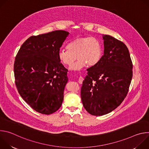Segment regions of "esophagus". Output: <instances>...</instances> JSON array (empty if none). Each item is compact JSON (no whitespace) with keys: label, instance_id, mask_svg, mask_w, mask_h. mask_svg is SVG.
Segmentation results:
<instances>
[{"label":"esophagus","instance_id":"1","mask_svg":"<svg viewBox=\"0 0 149 149\" xmlns=\"http://www.w3.org/2000/svg\"><path fill=\"white\" fill-rule=\"evenodd\" d=\"M83 80H84V78H83L82 77H79V79H78V82L81 84H82Z\"/></svg>","mask_w":149,"mask_h":149}]
</instances>
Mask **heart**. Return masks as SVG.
<instances>
[{"label": "heart", "instance_id": "obj_1", "mask_svg": "<svg viewBox=\"0 0 149 149\" xmlns=\"http://www.w3.org/2000/svg\"><path fill=\"white\" fill-rule=\"evenodd\" d=\"M67 48L59 51L58 58L63 65L70 67L77 57L78 60L70 67L72 70L79 71L87 65L95 66L102 56V44L95 37H77L69 42Z\"/></svg>", "mask_w": 149, "mask_h": 149}]
</instances>
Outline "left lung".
Wrapping results in <instances>:
<instances>
[{
  "label": "left lung",
  "mask_w": 149,
  "mask_h": 149,
  "mask_svg": "<svg viewBox=\"0 0 149 149\" xmlns=\"http://www.w3.org/2000/svg\"><path fill=\"white\" fill-rule=\"evenodd\" d=\"M104 55L88 69L81 90L84 107L90 114H108L121 104L128 93L133 77L129 51L123 42L103 35Z\"/></svg>",
  "instance_id": "8db88e82"
}]
</instances>
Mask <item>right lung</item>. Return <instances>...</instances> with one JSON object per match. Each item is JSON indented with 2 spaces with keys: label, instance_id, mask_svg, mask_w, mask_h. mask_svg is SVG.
Returning <instances> with one entry per match:
<instances>
[{
  "label": "right lung",
  "instance_id": "obj_1",
  "mask_svg": "<svg viewBox=\"0 0 149 149\" xmlns=\"http://www.w3.org/2000/svg\"><path fill=\"white\" fill-rule=\"evenodd\" d=\"M69 32L58 30L32 36L19 49L14 63L20 95L36 111L51 114L62 105L67 72L58 52Z\"/></svg>",
  "mask_w": 149,
  "mask_h": 149
}]
</instances>
